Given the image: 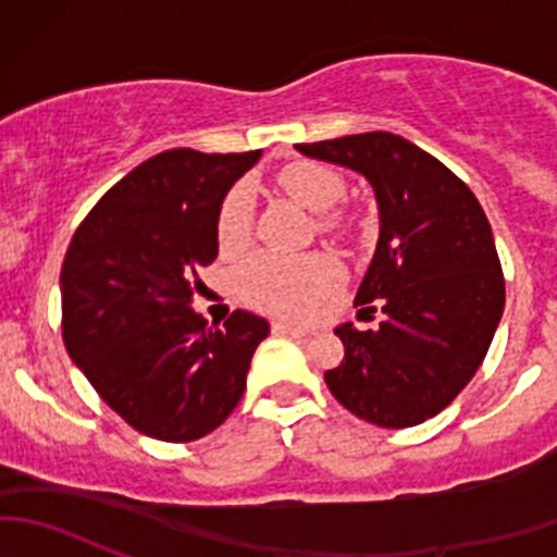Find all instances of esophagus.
Here are the masks:
<instances>
[{
  "mask_svg": "<svg viewBox=\"0 0 557 557\" xmlns=\"http://www.w3.org/2000/svg\"><path fill=\"white\" fill-rule=\"evenodd\" d=\"M272 329H274V334H288V336H296V339H301V336L310 334V331L299 329V325H294V323H283V320L272 323Z\"/></svg>",
  "mask_w": 557,
  "mask_h": 557,
  "instance_id": "obj_1",
  "label": "esophagus"
}]
</instances>
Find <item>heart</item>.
<instances>
[{
  "mask_svg": "<svg viewBox=\"0 0 557 557\" xmlns=\"http://www.w3.org/2000/svg\"><path fill=\"white\" fill-rule=\"evenodd\" d=\"M277 185L296 201H301L307 210L320 212V226L329 232H345L350 223V215L336 207L347 196V180L334 166L320 164V161H294L277 172ZM250 190L237 185L228 190L218 212L215 237L221 252L234 256L243 250L250 239ZM339 261L329 252H310V256L258 252L237 269L234 283L247 305L258 310L305 314L325 290L339 283Z\"/></svg>",
  "mask_w": 557,
  "mask_h": 557,
  "instance_id": "b5f03b06",
  "label": "heart"
}]
</instances>
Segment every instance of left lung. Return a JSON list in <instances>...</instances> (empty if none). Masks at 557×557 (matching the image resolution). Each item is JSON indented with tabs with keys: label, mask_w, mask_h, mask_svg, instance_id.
I'll use <instances>...</instances> for the list:
<instances>
[{
	"label": "left lung",
	"mask_w": 557,
	"mask_h": 557,
	"mask_svg": "<svg viewBox=\"0 0 557 557\" xmlns=\"http://www.w3.org/2000/svg\"><path fill=\"white\" fill-rule=\"evenodd\" d=\"M372 183L380 243L358 288L380 329H336L345 358L325 372L336 401L383 429L440 414L485 361L504 312L491 223L458 174L391 132L296 145Z\"/></svg>",
	"instance_id": "left-lung-1"
}]
</instances>
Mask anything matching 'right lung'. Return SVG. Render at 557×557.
I'll return each instance as SVG.
<instances>
[{
	"label": "right lung",
	"mask_w": 557,
	"mask_h": 557,
	"mask_svg": "<svg viewBox=\"0 0 557 557\" xmlns=\"http://www.w3.org/2000/svg\"><path fill=\"white\" fill-rule=\"evenodd\" d=\"M250 153L174 148L97 201L61 267V334L94 391L139 434L194 442L239 404L269 323L234 310L210 329L190 310L199 269L218 258L223 196Z\"/></svg>",
	"instance_id": "right-lung-1"
}]
</instances>
